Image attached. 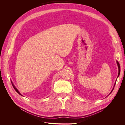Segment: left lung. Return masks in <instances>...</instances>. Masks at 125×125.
<instances>
[{
	"mask_svg": "<svg viewBox=\"0 0 125 125\" xmlns=\"http://www.w3.org/2000/svg\"><path fill=\"white\" fill-rule=\"evenodd\" d=\"M116 62H117V66H118V76H117V78H118V77H119V74H120V65H119V62H118V61H116ZM116 82H115V84H114V86L115 85V84H116ZM114 88H113V90H112V91L111 92V93H109V94H110L111 93H112V92L113 91V90H114Z\"/></svg>",
	"mask_w": 125,
	"mask_h": 125,
	"instance_id": "obj_1",
	"label": "left lung"
}]
</instances>
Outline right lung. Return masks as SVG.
Segmentation results:
<instances>
[{
	"label": "right lung",
	"mask_w": 125,
	"mask_h": 125,
	"mask_svg": "<svg viewBox=\"0 0 125 125\" xmlns=\"http://www.w3.org/2000/svg\"><path fill=\"white\" fill-rule=\"evenodd\" d=\"M11 83H12V85H13V88L14 89V90H16V91H17V92L18 93V94H20V95H22V94L20 93V92L18 90V89L16 88V86H15L14 85V84H13V83H12V81H11Z\"/></svg>",
	"instance_id": "add662e5"
}]
</instances>
